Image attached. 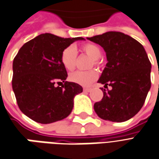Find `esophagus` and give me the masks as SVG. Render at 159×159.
<instances>
[{
  "mask_svg": "<svg viewBox=\"0 0 159 159\" xmlns=\"http://www.w3.org/2000/svg\"><path fill=\"white\" fill-rule=\"evenodd\" d=\"M83 91L86 92V93H89V92L92 91V89L91 88H84V89H83Z\"/></svg>",
  "mask_w": 159,
  "mask_h": 159,
  "instance_id": "esophagus-1",
  "label": "esophagus"
}]
</instances>
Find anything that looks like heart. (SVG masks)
Listing matches in <instances>:
<instances>
[{
  "instance_id": "b5f03b06",
  "label": "heart",
  "mask_w": 159,
  "mask_h": 159,
  "mask_svg": "<svg viewBox=\"0 0 159 159\" xmlns=\"http://www.w3.org/2000/svg\"><path fill=\"white\" fill-rule=\"evenodd\" d=\"M81 50L84 54L92 58L91 66H99V59L101 56V50L94 43H85L81 47ZM76 50L75 47L67 46L62 50L61 54V62L66 70H73L76 66ZM69 80L76 84L83 87L90 86L98 78V72L94 70L87 71H75L69 75Z\"/></svg>"
}]
</instances>
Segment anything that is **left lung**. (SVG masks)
Returning a JSON list of instances; mask_svg holds the SVG:
<instances>
[{"label":"left lung","mask_w":159,"mask_h":159,"mask_svg":"<svg viewBox=\"0 0 159 159\" xmlns=\"http://www.w3.org/2000/svg\"><path fill=\"white\" fill-rule=\"evenodd\" d=\"M106 52V66L98 83L103 97L94 103L98 117L114 122L126 121L139 112L151 88V62L142 44L120 32H107L88 38Z\"/></svg>","instance_id":"1"}]
</instances>
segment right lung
<instances>
[{
    "label": "right lung",
    "mask_w": 159,
    "mask_h": 159,
    "mask_svg": "<svg viewBox=\"0 0 159 159\" xmlns=\"http://www.w3.org/2000/svg\"><path fill=\"white\" fill-rule=\"evenodd\" d=\"M83 39L47 33L21 47L13 60L11 84L20 110L29 118L50 124L70 115L74 97L83 88L66 81L67 72L61 62V54L70 43Z\"/></svg>",
    "instance_id": "obj_1"
}]
</instances>
